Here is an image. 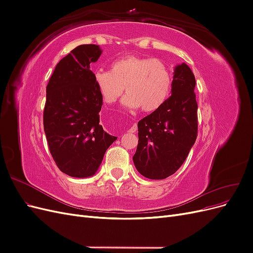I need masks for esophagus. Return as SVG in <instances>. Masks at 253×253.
I'll return each instance as SVG.
<instances>
[{
  "mask_svg": "<svg viewBox=\"0 0 253 253\" xmlns=\"http://www.w3.org/2000/svg\"><path fill=\"white\" fill-rule=\"evenodd\" d=\"M137 131V125L136 124H134L131 127H129V129H128V133H135Z\"/></svg>",
  "mask_w": 253,
  "mask_h": 253,
  "instance_id": "1",
  "label": "esophagus"
}]
</instances>
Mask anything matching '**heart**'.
Returning <instances> with one entry per match:
<instances>
[{"instance_id":"obj_1","label":"heart","mask_w":253,"mask_h":253,"mask_svg":"<svg viewBox=\"0 0 253 253\" xmlns=\"http://www.w3.org/2000/svg\"><path fill=\"white\" fill-rule=\"evenodd\" d=\"M95 84L105 103H115L124 94L122 104L129 111L158 110L170 94L172 78L162 60L125 56L112 62L110 71L97 70Z\"/></svg>"}]
</instances>
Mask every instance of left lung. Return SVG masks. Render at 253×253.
<instances>
[{
    "mask_svg": "<svg viewBox=\"0 0 253 253\" xmlns=\"http://www.w3.org/2000/svg\"><path fill=\"white\" fill-rule=\"evenodd\" d=\"M195 77L182 63L175 67L172 94L160 108L138 122L133 162L144 177L165 179L177 171L197 137Z\"/></svg>",
    "mask_w": 253,
    "mask_h": 253,
    "instance_id": "1",
    "label": "left lung"
}]
</instances>
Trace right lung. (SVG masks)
Instances as JSON below:
<instances>
[{
  "instance_id": "right-lung-1",
  "label": "right lung",
  "mask_w": 253,
  "mask_h": 253,
  "mask_svg": "<svg viewBox=\"0 0 253 253\" xmlns=\"http://www.w3.org/2000/svg\"><path fill=\"white\" fill-rule=\"evenodd\" d=\"M100 55L98 45H79L60 60L46 86L43 125L48 149L60 171L72 177L94 175L117 139L99 118L102 97L89 65Z\"/></svg>"
}]
</instances>
